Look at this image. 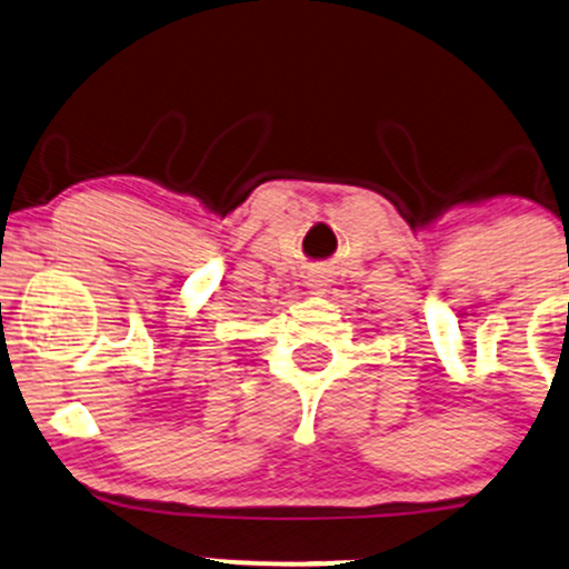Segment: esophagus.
Returning a JSON list of instances; mask_svg holds the SVG:
<instances>
[{
  "instance_id": "34e87169",
  "label": "esophagus",
  "mask_w": 569,
  "mask_h": 569,
  "mask_svg": "<svg viewBox=\"0 0 569 569\" xmlns=\"http://www.w3.org/2000/svg\"><path fill=\"white\" fill-rule=\"evenodd\" d=\"M316 286H323V283H321V280H316Z\"/></svg>"
}]
</instances>
